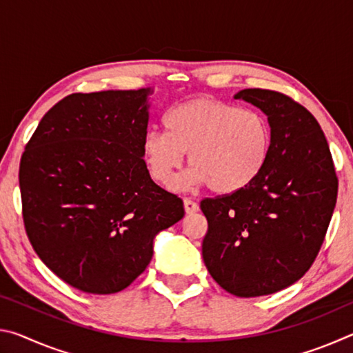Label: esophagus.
I'll return each instance as SVG.
<instances>
[{"label": "esophagus", "instance_id": "1", "mask_svg": "<svg viewBox=\"0 0 353 353\" xmlns=\"http://www.w3.org/2000/svg\"><path fill=\"white\" fill-rule=\"evenodd\" d=\"M183 207H185V212H187L188 214H193V213H196V212L199 210L198 202H194L193 199H190V198H185L183 199Z\"/></svg>", "mask_w": 353, "mask_h": 353}]
</instances>
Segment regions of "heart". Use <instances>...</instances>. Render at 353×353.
Segmentation results:
<instances>
[{"mask_svg": "<svg viewBox=\"0 0 353 353\" xmlns=\"http://www.w3.org/2000/svg\"><path fill=\"white\" fill-rule=\"evenodd\" d=\"M166 132L143 137L149 174L170 185L183 163L193 165L177 187L208 185L216 194H235L250 187L270 160L272 130L266 117L218 99L194 98L172 107L163 118Z\"/></svg>", "mask_w": 353, "mask_h": 353, "instance_id": "b5f03b06", "label": "heart"}]
</instances>
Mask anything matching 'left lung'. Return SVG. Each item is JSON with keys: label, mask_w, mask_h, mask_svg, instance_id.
I'll use <instances>...</instances> for the list:
<instances>
[{"label": "left lung", "mask_w": 353, "mask_h": 353, "mask_svg": "<svg viewBox=\"0 0 353 353\" xmlns=\"http://www.w3.org/2000/svg\"><path fill=\"white\" fill-rule=\"evenodd\" d=\"M235 99L268 117L271 154L250 187L201 202L208 223L202 259L221 288L256 297L288 288L313 265L336 204L338 179L325 135L305 107L261 88H244Z\"/></svg>", "instance_id": "obj_1"}]
</instances>
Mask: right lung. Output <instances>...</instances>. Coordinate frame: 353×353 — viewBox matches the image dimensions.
I'll return each mask as SVG.
<instances>
[{
	"mask_svg": "<svg viewBox=\"0 0 353 353\" xmlns=\"http://www.w3.org/2000/svg\"><path fill=\"white\" fill-rule=\"evenodd\" d=\"M149 94L152 88L70 94L41 118L23 152L29 241L83 292L128 288L151 261L154 238L185 214L143 159Z\"/></svg>",
	"mask_w": 353,
	"mask_h": 353,
	"instance_id": "right-lung-1",
	"label": "right lung"
}]
</instances>
